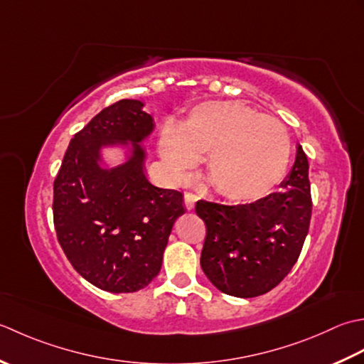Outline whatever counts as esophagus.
<instances>
[{
    "label": "esophagus",
    "instance_id": "34e87169",
    "mask_svg": "<svg viewBox=\"0 0 364 364\" xmlns=\"http://www.w3.org/2000/svg\"><path fill=\"white\" fill-rule=\"evenodd\" d=\"M198 201V196L193 195V193H185L183 195V204L187 207V210L195 209V203Z\"/></svg>",
    "mask_w": 364,
    "mask_h": 364
}]
</instances>
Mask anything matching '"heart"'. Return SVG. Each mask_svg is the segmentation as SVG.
Instances as JSON below:
<instances>
[{
    "label": "heart",
    "instance_id": "heart-1",
    "mask_svg": "<svg viewBox=\"0 0 364 364\" xmlns=\"http://www.w3.org/2000/svg\"><path fill=\"white\" fill-rule=\"evenodd\" d=\"M160 154L174 177L205 155V177L218 195L253 201L283 179L291 139L275 117L239 102H209L193 111L182 130L168 125Z\"/></svg>",
    "mask_w": 364,
    "mask_h": 364
}]
</instances>
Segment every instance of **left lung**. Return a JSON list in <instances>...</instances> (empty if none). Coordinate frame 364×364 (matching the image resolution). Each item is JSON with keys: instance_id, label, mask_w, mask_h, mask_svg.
<instances>
[{"instance_id": "left-lung-1", "label": "left lung", "mask_w": 364, "mask_h": 364, "mask_svg": "<svg viewBox=\"0 0 364 364\" xmlns=\"http://www.w3.org/2000/svg\"><path fill=\"white\" fill-rule=\"evenodd\" d=\"M301 146L281 190L250 204L199 199L205 225L201 267L221 292L251 299L272 291L294 267L305 243L313 199Z\"/></svg>"}]
</instances>
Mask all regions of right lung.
Listing matches in <instances>:
<instances>
[{
  "instance_id": "1",
  "label": "right lung",
  "mask_w": 364,
  "mask_h": 364,
  "mask_svg": "<svg viewBox=\"0 0 364 364\" xmlns=\"http://www.w3.org/2000/svg\"><path fill=\"white\" fill-rule=\"evenodd\" d=\"M152 129L139 100L103 108L70 139L53 183L58 242L73 269L102 291L136 292L149 284L185 212L181 191L154 187L143 173L138 143ZM125 140L136 144L131 160L102 170L100 147Z\"/></svg>"
}]
</instances>
